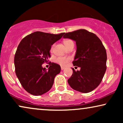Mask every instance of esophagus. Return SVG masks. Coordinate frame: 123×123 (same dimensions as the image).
I'll list each match as a JSON object with an SVG mask.
<instances>
[{"mask_svg":"<svg viewBox=\"0 0 123 123\" xmlns=\"http://www.w3.org/2000/svg\"><path fill=\"white\" fill-rule=\"evenodd\" d=\"M65 69V67H61V69L62 70H64Z\"/></svg>","mask_w":123,"mask_h":123,"instance_id":"1","label":"esophagus"}]
</instances>
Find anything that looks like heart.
I'll use <instances>...</instances> for the list:
<instances>
[{
	"label": "heart",
	"instance_id": "1",
	"mask_svg": "<svg viewBox=\"0 0 123 123\" xmlns=\"http://www.w3.org/2000/svg\"><path fill=\"white\" fill-rule=\"evenodd\" d=\"M63 43L65 47L68 48L70 45L73 43V42L70 39H65L63 40ZM54 47V44H53L51 46V48H50V51L51 52L53 51ZM70 60H71V58L70 56H58L55 59L54 61L55 63L58 64L61 66H65Z\"/></svg>",
	"mask_w": 123,
	"mask_h": 123
}]
</instances>
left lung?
<instances>
[{"label": "left lung", "mask_w": 123, "mask_h": 123, "mask_svg": "<svg viewBox=\"0 0 123 123\" xmlns=\"http://www.w3.org/2000/svg\"><path fill=\"white\" fill-rule=\"evenodd\" d=\"M63 37L76 42L77 51L73 64L80 68L77 71L72 68L73 74L68 80L69 85L82 93L91 92L101 82L106 70L105 47L95 33L84 29L65 33Z\"/></svg>", "instance_id": "8db88e82"}]
</instances>
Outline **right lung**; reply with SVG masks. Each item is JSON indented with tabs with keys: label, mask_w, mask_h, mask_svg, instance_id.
<instances>
[{
	"label": "right lung",
	"mask_w": 123,
	"mask_h": 123,
	"mask_svg": "<svg viewBox=\"0 0 123 123\" xmlns=\"http://www.w3.org/2000/svg\"><path fill=\"white\" fill-rule=\"evenodd\" d=\"M60 34L36 31L25 37L14 55L15 72L23 88L34 96L49 91L53 86L56 75L60 73L59 65L49 62V68L42 64L50 58L51 45L63 36Z\"/></svg>",
	"instance_id": "1"
}]
</instances>
